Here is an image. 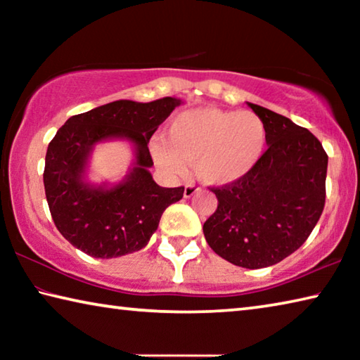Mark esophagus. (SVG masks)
<instances>
[{
  "mask_svg": "<svg viewBox=\"0 0 360 360\" xmlns=\"http://www.w3.org/2000/svg\"><path fill=\"white\" fill-rule=\"evenodd\" d=\"M198 191H200V187L197 184H193V182H187L186 187H184V197L191 198L192 195H195Z\"/></svg>",
  "mask_w": 360,
  "mask_h": 360,
  "instance_id": "34e87169",
  "label": "esophagus"
}]
</instances>
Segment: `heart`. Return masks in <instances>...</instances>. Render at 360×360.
Returning <instances> with one entry per match:
<instances>
[{"label": "heart", "mask_w": 360, "mask_h": 360, "mask_svg": "<svg viewBox=\"0 0 360 360\" xmlns=\"http://www.w3.org/2000/svg\"><path fill=\"white\" fill-rule=\"evenodd\" d=\"M266 127L257 114L200 108L176 115L167 139L150 141V152L163 172L179 176L186 163L208 184H230L255 167L265 150Z\"/></svg>", "instance_id": "obj_1"}]
</instances>
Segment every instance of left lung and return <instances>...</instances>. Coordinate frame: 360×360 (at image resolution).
Listing matches in <instances>:
<instances>
[{
	"label": "left lung",
	"instance_id": "8db88e82",
	"mask_svg": "<svg viewBox=\"0 0 360 360\" xmlns=\"http://www.w3.org/2000/svg\"><path fill=\"white\" fill-rule=\"evenodd\" d=\"M266 127V150L241 179L211 187L217 210L203 224L210 248L243 268L275 265L300 248L326 205L328 157L311 131L249 103Z\"/></svg>",
	"mask_w": 360,
	"mask_h": 360
}]
</instances>
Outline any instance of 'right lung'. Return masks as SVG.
<instances>
[{
	"label": "right lung",
	"mask_w": 360,
	"mask_h": 360,
	"mask_svg": "<svg viewBox=\"0 0 360 360\" xmlns=\"http://www.w3.org/2000/svg\"><path fill=\"white\" fill-rule=\"evenodd\" d=\"M179 100L136 103L119 100L72 115L49 143L44 188L52 221L72 246L96 259L131 254L148 245L169 205L184 187H160L152 179L148 143ZM108 137H127L137 146V165L122 185L95 189L82 181L91 146Z\"/></svg>",
	"instance_id": "1"
}]
</instances>
